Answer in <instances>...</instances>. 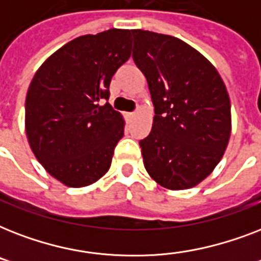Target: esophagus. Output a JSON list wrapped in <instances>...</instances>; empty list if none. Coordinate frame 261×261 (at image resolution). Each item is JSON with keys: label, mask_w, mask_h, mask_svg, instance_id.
<instances>
[{"label": "esophagus", "mask_w": 261, "mask_h": 261, "mask_svg": "<svg viewBox=\"0 0 261 261\" xmlns=\"http://www.w3.org/2000/svg\"><path fill=\"white\" fill-rule=\"evenodd\" d=\"M134 116H135V112H127V114H126V118L128 119V120L134 119Z\"/></svg>", "instance_id": "34e87169"}]
</instances>
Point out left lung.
I'll use <instances>...</instances> for the list:
<instances>
[{
  "instance_id": "1",
  "label": "left lung",
  "mask_w": 261,
  "mask_h": 261,
  "mask_svg": "<svg viewBox=\"0 0 261 261\" xmlns=\"http://www.w3.org/2000/svg\"><path fill=\"white\" fill-rule=\"evenodd\" d=\"M133 59L146 77L154 119L139 141L147 173L187 190L214 171L230 138V100L221 75L194 47L169 35L133 30Z\"/></svg>"
}]
</instances>
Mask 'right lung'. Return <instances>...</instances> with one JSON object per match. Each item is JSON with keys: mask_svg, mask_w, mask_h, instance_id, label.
<instances>
[{"mask_svg": "<svg viewBox=\"0 0 261 261\" xmlns=\"http://www.w3.org/2000/svg\"><path fill=\"white\" fill-rule=\"evenodd\" d=\"M131 31L75 38L44 61L25 98V133L35 157L67 187L90 186L108 172L124 134L122 115L101 100L130 58Z\"/></svg>", "mask_w": 261, "mask_h": 261, "instance_id": "right-lung-1", "label": "right lung"}]
</instances>
